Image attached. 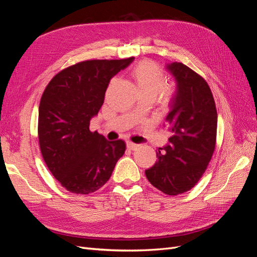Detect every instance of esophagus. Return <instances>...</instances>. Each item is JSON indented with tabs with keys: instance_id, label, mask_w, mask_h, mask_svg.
I'll return each instance as SVG.
<instances>
[{
	"instance_id": "1",
	"label": "esophagus",
	"mask_w": 257,
	"mask_h": 257,
	"mask_svg": "<svg viewBox=\"0 0 257 257\" xmlns=\"http://www.w3.org/2000/svg\"><path fill=\"white\" fill-rule=\"evenodd\" d=\"M126 147H127V149H130V150H136L137 148L139 147V145L134 144V143H132V142H127L126 143Z\"/></svg>"
}]
</instances>
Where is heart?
<instances>
[{
    "label": "heart",
    "instance_id": "heart-1",
    "mask_svg": "<svg viewBox=\"0 0 257 257\" xmlns=\"http://www.w3.org/2000/svg\"><path fill=\"white\" fill-rule=\"evenodd\" d=\"M132 77L142 96L148 95L155 98L162 91L163 97L168 100L174 94V89L170 85H165L166 79L163 69L153 62L144 61L139 63L132 72Z\"/></svg>",
    "mask_w": 257,
    "mask_h": 257
}]
</instances>
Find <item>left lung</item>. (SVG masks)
Returning <instances> with one entry per match:
<instances>
[{"instance_id": "8db88e82", "label": "left lung", "mask_w": 257, "mask_h": 257, "mask_svg": "<svg viewBox=\"0 0 257 257\" xmlns=\"http://www.w3.org/2000/svg\"><path fill=\"white\" fill-rule=\"evenodd\" d=\"M166 68L175 77L177 92L166 116L172 137L157 151L158 161L145 174L167 195H179L195 185L215 149L217 113L207 81L183 63Z\"/></svg>"}]
</instances>
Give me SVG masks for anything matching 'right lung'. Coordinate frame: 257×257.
I'll return each mask as SVG.
<instances>
[{
    "label": "right lung",
    "instance_id": "right-lung-1",
    "mask_svg": "<svg viewBox=\"0 0 257 257\" xmlns=\"http://www.w3.org/2000/svg\"><path fill=\"white\" fill-rule=\"evenodd\" d=\"M133 58L88 60L64 68L46 87L38 108V141L50 173L67 191L90 194L109 180L125 152L121 139L108 142L90 131L110 79Z\"/></svg>",
    "mask_w": 257,
    "mask_h": 257
}]
</instances>
